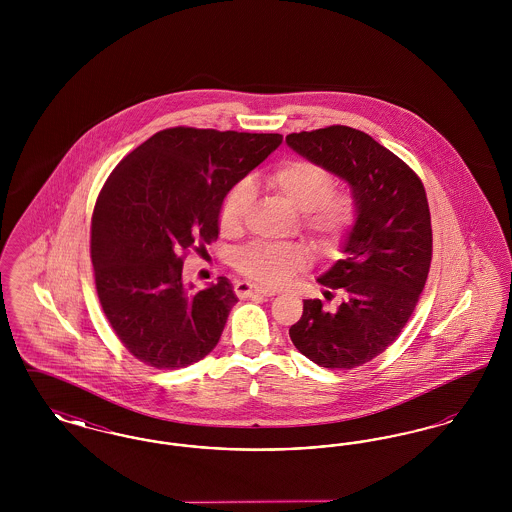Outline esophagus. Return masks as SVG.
I'll use <instances>...</instances> for the list:
<instances>
[{
	"mask_svg": "<svg viewBox=\"0 0 512 512\" xmlns=\"http://www.w3.org/2000/svg\"><path fill=\"white\" fill-rule=\"evenodd\" d=\"M234 292L238 297H253V295H263V297H272L274 292H270V290H263V288H255L253 284H249V282H238L236 286H234Z\"/></svg>",
	"mask_w": 512,
	"mask_h": 512,
	"instance_id": "esophagus-1",
	"label": "esophagus"
}]
</instances>
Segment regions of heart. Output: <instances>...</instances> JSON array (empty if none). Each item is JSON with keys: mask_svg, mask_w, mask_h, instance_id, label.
<instances>
[{"mask_svg": "<svg viewBox=\"0 0 512 512\" xmlns=\"http://www.w3.org/2000/svg\"><path fill=\"white\" fill-rule=\"evenodd\" d=\"M267 182L295 209L301 211V226L322 253H334L353 230L359 217L357 197L347 190H334V176L324 165L311 159H290L268 172ZM253 201V188L247 180L228 190L220 203L219 226L222 234L238 236L244 228ZM309 263L301 244L253 242L234 257V267L249 282L276 288Z\"/></svg>", "mask_w": 512, "mask_h": 512, "instance_id": "obj_1", "label": "heart"}]
</instances>
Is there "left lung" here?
Returning a JSON list of instances; mask_svg holds the SVG:
<instances>
[{
  "mask_svg": "<svg viewBox=\"0 0 512 512\" xmlns=\"http://www.w3.org/2000/svg\"><path fill=\"white\" fill-rule=\"evenodd\" d=\"M288 146L343 178L357 197L359 217L340 259L318 278L336 311L305 299L290 328L293 345L324 368L365 365L390 347L424 290L432 263V222L418 174L390 149L349 126L286 136Z\"/></svg>",
  "mask_w": 512,
  "mask_h": 512,
  "instance_id": "1",
  "label": "left lung"
}]
</instances>
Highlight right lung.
<instances>
[{"instance_id":"add662e5","label":"right lung","mask_w":512,"mask_h":512,"mask_svg":"<svg viewBox=\"0 0 512 512\" xmlns=\"http://www.w3.org/2000/svg\"><path fill=\"white\" fill-rule=\"evenodd\" d=\"M282 144L280 134L174 126L109 174L92 217L99 303L138 361L184 368L209 355L238 297L228 278L192 292L188 251L219 238L224 195Z\"/></svg>"}]
</instances>
